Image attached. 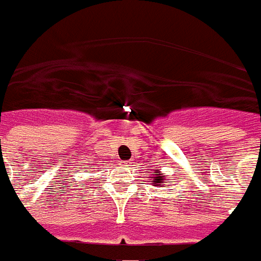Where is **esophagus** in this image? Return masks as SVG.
I'll use <instances>...</instances> for the list:
<instances>
[{
    "mask_svg": "<svg viewBox=\"0 0 261 261\" xmlns=\"http://www.w3.org/2000/svg\"><path fill=\"white\" fill-rule=\"evenodd\" d=\"M120 166H122V167H128V166H130V162H120Z\"/></svg>",
    "mask_w": 261,
    "mask_h": 261,
    "instance_id": "34e87169",
    "label": "esophagus"
}]
</instances>
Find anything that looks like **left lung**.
I'll use <instances>...</instances> for the list:
<instances>
[{"label": "left lung", "mask_w": 261, "mask_h": 261, "mask_svg": "<svg viewBox=\"0 0 261 261\" xmlns=\"http://www.w3.org/2000/svg\"><path fill=\"white\" fill-rule=\"evenodd\" d=\"M154 175V179L153 180V186H159L160 184H166V179H164V175L159 174V172H153Z\"/></svg>", "instance_id": "left-lung-1"}]
</instances>
